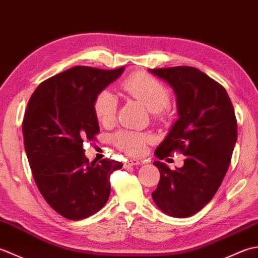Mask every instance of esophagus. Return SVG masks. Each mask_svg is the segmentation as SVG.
Listing matches in <instances>:
<instances>
[{
	"label": "esophagus",
	"mask_w": 258,
	"mask_h": 258,
	"mask_svg": "<svg viewBox=\"0 0 258 258\" xmlns=\"http://www.w3.org/2000/svg\"><path fill=\"white\" fill-rule=\"evenodd\" d=\"M140 162L138 160H127L124 163V166L125 167H128V166H135V165H139Z\"/></svg>",
	"instance_id": "34e87169"
}]
</instances>
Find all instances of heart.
Segmentation results:
<instances>
[{
	"mask_svg": "<svg viewBox=\"0 0 258 258\" xmlns=\"http://www.w3.org/2000/svg\"><path fill=\"white\" fill-rule=\"evenodd\" d=\"M120 87L131 97L142 102L151 112L160 114L171 104V92L160 81L144 73H135L126 78ZM93 111L98 123L111 124L117 111V100L113 93L107 90L101 91L93 102ZM115 145L130 155L144 154L146 145L152 141L149 134L120 131L114 135Z\"/></svg>",
	"mask_w": 258,
	"mask_h": 258,
	"instance_id": "obj_1",
	"label": "heart"
}]
</instances>
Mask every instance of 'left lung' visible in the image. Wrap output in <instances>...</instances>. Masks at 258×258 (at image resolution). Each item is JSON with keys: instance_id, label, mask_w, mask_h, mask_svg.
I'll list each match as a JSON object with an SVG mask.
<instances>
[{"instance_id": "8db88e82", "label": "left lung", "mask_w": 258, "mask_h": 258, "mask_svg": "<svg viewBox=\"0 0 258 258\" xmlns=\"http://www.w3.org/2000/svg\"><path fill=\"white\" fill-rule=\"evenodd\" d=\"M176 94L178 119L155 151L163 158L173 152L186 156L183 167L172 171L154 162L161 173L152 193L162 212L188 217L200 212L220 187L237 140V120L226 90L190 67L150 70Z\"/></svg>"}]
</instances>
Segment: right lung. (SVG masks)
Segmentation results:
<instances>
[{
	"label": "right lung",
	"mask_w": 258,
	"mask_h": 258,
	"mask_svg": "<svg viewBox=\"0 0 258 258\" xmlns=\"http://www.w3.org/2000/svg\"><path fill=\"white\" fill-rule=\"evenodd\" d=\"M123 71L74 67L42 82L27 103L22 131L32 175L47 204L68 220L100 211L109 176L123 166L108 158L90 163L83 149L100 133L95 96Z\"/></svg>",
	"instance_id": "obj_1"
}]
</instances>
